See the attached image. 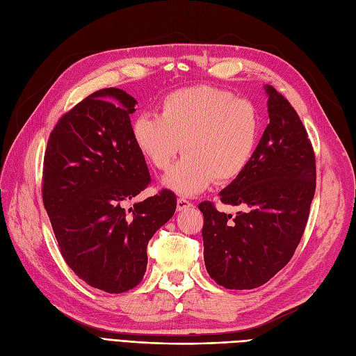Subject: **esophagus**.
I'll use <instances>...</instances> for the list:
<instances>
[{"label":"esophagus","instance_id":"34e87169","mask_svg":"<svg viewBox=\"0 0 356 356\" xmlns=\"http://www.w3.org/2000/svg\"><path fill=\"white\" fill-rule=\"evenodd\" d=\"M191 207V202L188 200V199H186V197H179L178 200H177V209L178 211H186V209H188Z\"/></svg>","mask_w":356,"mask_h":356}]
</instances>
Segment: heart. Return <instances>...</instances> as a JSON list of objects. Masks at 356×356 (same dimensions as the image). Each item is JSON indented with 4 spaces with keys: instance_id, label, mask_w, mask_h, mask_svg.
I'll return each mask as SVG.
<instances>
[{
    "instance_id": "b5f03b06",
    "label": "heart",
    "mask_w": 356,
    "mask_h": 356,
    "mask_svg": "<svg viewBox=\"0 0 356 356\" xmlns=\"http://www.w3.org/2000/svg\"><path fill=\"white\" fill-rule=\"evenodd\" d=\"M261 133L256 108L232 92L199 85L168 94L159 113L133 121L131 138L140 156L157 170H168L178 152H186L165 178L178 195L193 196L217 179L230 182L244 174Z\"/></svg>"
}]
</instances>
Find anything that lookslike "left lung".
<instances>
[{"label": "left lung", "mask_w": 356, "mask_h": 356, "mask_svg": "<svg viewBox=\"0 0 356 356\" xmlns=\"http://www.w3.org/2000/svg\"><path fill=\"white\" fill-rule=\"evenodd\" d=\"M268 124L244 174L220 191L236 217L200 202L207 271L226 289H254L291 261L309 220L316 190V159L302 121L274 86Z\"/></svg>", "instance_id": "1"}]
</instances>
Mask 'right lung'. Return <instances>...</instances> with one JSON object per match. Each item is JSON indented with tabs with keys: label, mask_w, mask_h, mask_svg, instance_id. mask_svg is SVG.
<instances>
[{
	"label": "right lung",
	"mask_w": 356,
	"mask_h": 356,
	"mask_svg": "<svg viewBox=\"0 0 356 356\" xmlns=\"http://www.w3.org/2000/svg\"><path fill=\"white\" fill-rule=\"evenodd\" d=\"M134 104L120 88L88 95L56 122L43 161V204L64 261L108 293L142 282L148 241L177 208L170 190L127 208L151 182L131 138Z\"/></svg>",
	"instance_id": "add662e5"
}]
</instances>
